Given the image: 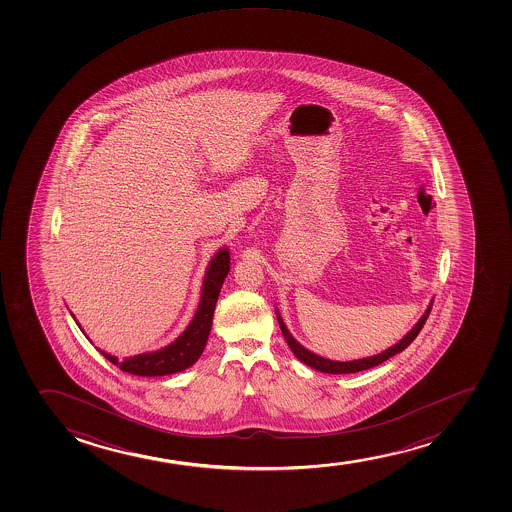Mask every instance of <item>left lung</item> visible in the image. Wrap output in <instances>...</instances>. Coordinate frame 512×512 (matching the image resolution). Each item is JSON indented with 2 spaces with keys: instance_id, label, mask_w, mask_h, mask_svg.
I'll return each instance as SVG.
<instances>
[{
  "instance_id": "obj_1",
  "label": "left lung",
  "mask_w": 512,
  "mask_h": 512,
  "mask_svg": "<svg viewBox=\"0 0 512 512\" xmlns=\"http://www.w3.org/2000/svg\"><path fill=\"white\" fill-rule=\"evenodd\" d=\"M430 311H432V304H430L429 309H427L422 318H420V321L413 326L412 331H410L400 343H396V345L388 348V350H384L382 353H377L374 357L353 360V362H335V360L324 359V357H319L316 353L309 352L307 348L302 347V345H299V343L294 340V336L288 333L287 326L283 324L282 318H280L278 312L277 316L278 323H280V328H282V333L283 336H285V340H287L288 347L295 353V357H297L300 362H304V364L309 365L312 369H316V371L326 372V374H352V372L365 371V369L376 367V365L382 364L384 360H388L389 357H393L396 353L403 352V350L417 338L420 329L423 328V324H425V321L429 318Z\"/></svg>"
}]
</instances>
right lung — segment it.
I'll use <instances>...</instances> for the list:
<instances>
[{
    "instance_id": "add662e5",
    "label": "right lung",
    "mask_w": 512,
    "mask_h": 512,
    "mask_svg": "<svg viewBox=\"0 0 512 512\" xmlns=\"http://www.w3.org/2000/svg\"><path fill=\"white\" fill-rule=\"evenodd\" d=\"M230 270V254L227 249H220L208 266L206 271L203 292H201L200 306L194 314L193 321L183 335L176 341H172L169 347L162 348L159 352L141 353L130 359L118 360L109 353H100L109 362L118 365L123 372H130L135 376H167L174 372L188 369L200 359L201 352L205 348L206 340L212 329L213 312L217 306L220 288Z\"/></svg>"
}]
</instances>
